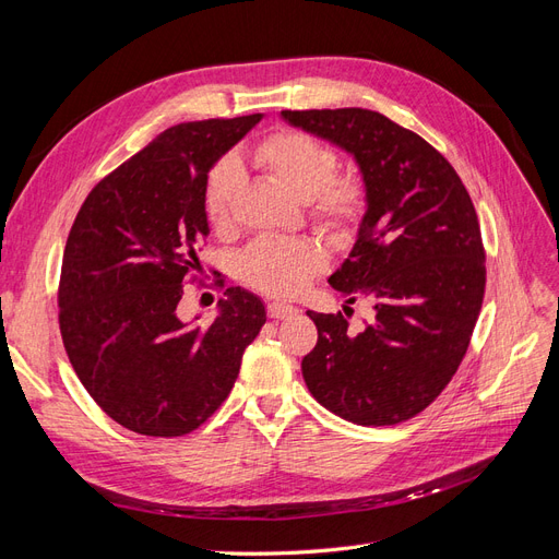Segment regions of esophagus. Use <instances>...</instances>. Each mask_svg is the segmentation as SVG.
Instances as JSON below:
<instances>
[{"mask_svg":"<svg viewBox=\"0 0 559 559\" xmlns=\"http://www.w3.org/2000/svg\"><path fill=\"white\" fill-rule=\"evenodd\" d=\"M267 314L273 319H289L298 314V308L289 306V302H267Z\"/></svg>","mask_w":559,"mask_h":559,"instance_id":"34e87169","label":"esophagus"}]
</instances>
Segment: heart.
Listing matches in <instances>:
<instances>
[{
  "mask_svg": "<svg viewBox=\"0 0 559 559\" xmlns=\"http://www.w3.org/2000/svg\"><path fill=\"white\" fill-rule=\"evenodd\" d=\"M298 202H308L314 222L333 235H349L366 212V191L357 177H335L337 158L324 142L300 130H277L267 134L247 154ZM240 173L233 160L214 167L205 191V214L212 230L224 233L233 224L235 195ZM326 249L317 240L263 238L242 253V277L257 289L273 296H294L324 270Z\"/></svg>",
  "mask_w": 559,
  "mask_h": 559,
  "instance_id": "1",
  "label": "heart"
}]
</instances>
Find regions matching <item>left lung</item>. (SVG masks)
<instances>
[{"mask_svg": "<svg viewBox=\"0 0 559 559\" xmlns=\"http://www.w3.org/2000/svg\"><path fill=\"white\" fill-rule=\"evenodd\" d=\"M289 126L343 148L359 167L366 212L335 292L373 302L359 333L308 310L317 345L302 359L310 394L361 427L421 413L460 368L485 294V249L454 167L419 134L370 109L282 111Z\"/></svg>", "mask_w": 559, "mask_h": 559, "instance_id": "8db88e82", "label": "left lung"}]
</instances>
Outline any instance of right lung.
<instances>
[{"label":"right lung","mask_w":559,"mask_h":559,"mask_svg":"<svg viewBox=\"0 0 559 559\" xmlns=\"http://www.w3.org/2000/svg\"><path fill=\"white\" fill-rule=\"evenodd\" d=\"M261 118L167 128L99 181L74 218L58 296L62 343L86 392L134 433L198 429L265 324L263 300L242 286H228L207 326L177 312L210 235V170Z\"/></svg>","instance_id":"right-lung-1"}]
</instances>
